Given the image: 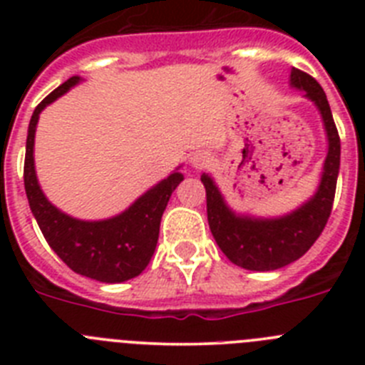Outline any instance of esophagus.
<instances>
[{"label":"esophagus","mask_w":365,"mask_h":365,"mask_svg":"<svg viewBox=\"0 0 365 365\" xmlns=\"http://www.w3.org/2000/svg\"><path fill=\"white\" fill-rule=\"evenodd\" d=\"M190 164H192L193 170H202L210 164V155L206 153V151H197V153H193L190 157Z\"/></svg>","instance_id":"obj_1"}]
</instances>
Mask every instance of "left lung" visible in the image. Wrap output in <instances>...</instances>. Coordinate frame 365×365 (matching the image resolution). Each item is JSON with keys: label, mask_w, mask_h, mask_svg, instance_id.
Here are the masks:
<instances>
[{"label": "left lung", "mask_w": 365, "mask_h": 365, "mask_svg": "<svg viewBox=\"0 0 365 365\" xmlns=\"http://www.w3.org/2000/svg\"><path fill=\"white\" fill-rule=\"evenodd\" d=\"M289 83L314 104L327 137V155L318 188L311 197L294 210L276 217L240 214L228 205L214 177L208 173L201 175L206 188L208 225L215 243L234 265L256 272L282 269L299 259L314 245L331 215L340 172V137L324 89L312 76L294 67Z\"/></svg>", "instance_id": "left-lung-1"}]
</instances>
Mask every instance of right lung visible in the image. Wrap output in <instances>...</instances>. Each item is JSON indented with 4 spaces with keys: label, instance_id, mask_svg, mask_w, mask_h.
I'll use <instances>...</instances> for the list:
<instances>
[{
    "label": "right lung",
    "instance_id": "right-lung-1",
    "mask_svg": "<svg viewBox=\"0 0 365 365\" xmlns=\"http://www.w3.org/2000/svg\"><path fill=\"white\" fill-rule=\"evenodd\" d=\"M80 82V76L63 82L47 98L41 100V104H38L32 113L25 148V192L41 234L71 270L96 282L122 283L137 278L150 263L159 241L160 219L173 190L180 185L185 175L179 172L180 166H177L166 179L151 186L124 212L108 219L86 221L56 208L45 197L38 182L34 137L40 113Z\"/></svg>",
    "mask_w": 365,
    "mask_h": 365
}]
</instances>
